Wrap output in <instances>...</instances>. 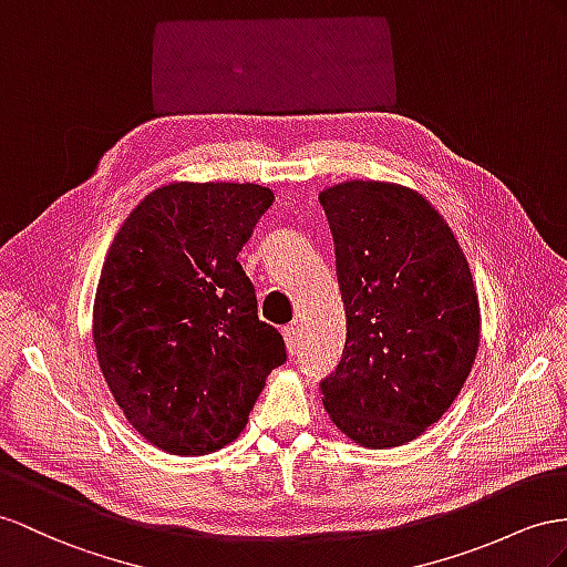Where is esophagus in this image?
<instances>
[{"label":"esophagus","instance_id":"obj_1","mask_svg":"<svg viewBox=\"0 0 567 567\" xmlns=\"http://www.w3.org/2000/svg\"><path fill=\"white\" fill-rule=\"evenodd\" d=\"M282 336H285L287 352H289V354H297V352H299V340H301L299 323H289V326H285V328H282Z\"/></svg>","mask_w":567,"mask_h":567}]
</instances>
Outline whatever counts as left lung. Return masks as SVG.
<instances>
[{
	"mask_svg": "<svg viewBox=\"0 0 567 567\" xmlns=\"http://www.w3.org/2000/svg\"><path fill=\"white\" fill-rule=\"evenodd\" d=\"M336 244L347 340L321 381L326 412L354 443L414 441L467 381L478 297L441 213L400 184L344 182L318 196Z\"/></svg>",
	"mask_w": 567,
	"mask_h": 567,
	"instance_id": "obj_1",
	"label": "left lung"
}]
</instances>
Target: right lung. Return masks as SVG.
<instances>
[{
  "label": "right lung",
  "instance_id": "obj_1",
  "mask_svg": "<svg viewBox=\"0 0 567 567\" xmlns=\"http://www.w3.org/2000/svg\"><path fill=\"white\" fill-rule=\"evenodd\" d=\"M272 198L258 184L159 186L110 246L93 307L97 361L128 424L165 453L235 441L287 361L237 260Z\"/></svg>",
  "mask_w": 567,
  "mask_h": 567
}]
</instances>
